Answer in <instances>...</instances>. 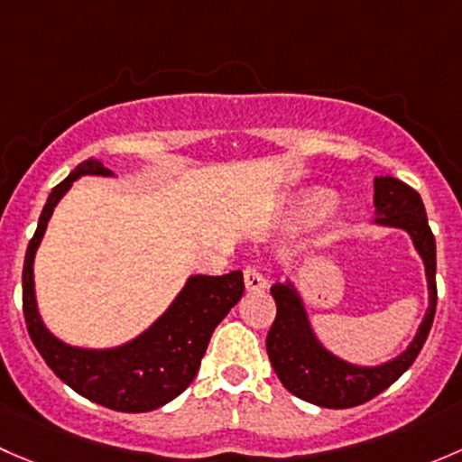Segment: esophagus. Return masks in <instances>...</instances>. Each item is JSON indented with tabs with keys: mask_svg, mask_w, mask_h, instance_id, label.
<instances>
[{
	"mask_svg": "<svg viewBox=\"0 0 462 462\" xmlns=\"http://www.w3.org/2000/svg\"><path fill=\"white\" fill-rule=\"evenodd\" d=\"M245 287L249 291H264L266 289V278L260 273L255 266H246L245 269Z\"/></svg>",
	"mask_w": 462,
	"mask_h": 462,
	"instance_id": "obj_1",
	"label": "esophagus"
}]
</instances>
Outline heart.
<instances>
[{
    "instance_id": "1",
    "label": "heart",
    "mask_w": 462,
    "mask_h": 462,
    "mask_svg": "<svg viewBox=\"0 0 462 462\" xmlns=\"http://www.w3.org/2000/svg\"><path fill=\"white\" fill-rule=\"evenodd\" d=\"M329 204V193L325 189H309L304 191L296 202V213L298 217H311L313 213L320 211L322 207Z\"/></svg>"
}]
</instances>
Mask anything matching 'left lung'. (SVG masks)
<instances>
[{
    "instance_id": "obj_1",
    "label": "left lung",
    "mask_w": 462,
    "mask_h": 462,
    "mask_svg": "<svg viewBox=\"0 0 462 462\" xmlns=\"http://www.w3.org/2000/svg\"><path fill=\"white\" fill-rule=\"evenodd\" d=\"M375 225L402 229L411 236L413 246L425 263L430 309L409 346L393 360L375 367H360L331 354L311 329L307 309L293 282L271 287L275 320L266 334V354L280 383L302 401L318 407L346 409L372 401L396 383L420 354L436 313V240L427 222L425 204L418 191L392 175L374 180Z\"/></svg>"
}]
</instances>
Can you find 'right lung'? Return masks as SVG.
<instances>
[{"label": "right lung", "instance_id": "obj_1", "mask_svg": "<svg viewBox=\"0 0 462 462\" xmlns=\"http://www.w3.org/2000/svg\"><path fill=\"white\" fill-rule=\"evenodd\" d=\"M82 175L111 178L113 171L90 158L78 164L46 199L23 258L22 302L28 336L57 378L79 396L116 411H153L193 383L211 334L245 293L242 271H231L226 275H191L158 320L126 345L113 349L66 345L46 329L37 311L32 260L57 202Z\"/></svg>", "mask_w": 462, "mask_h": 462}]
</instances>
